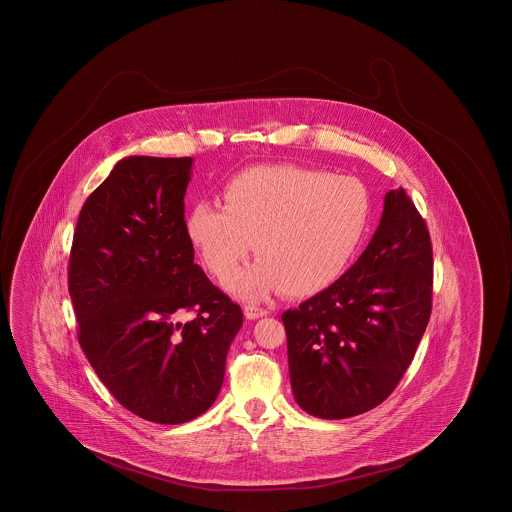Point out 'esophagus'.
<instances>
[{
    "instance_id": "esophagus-1",
    "label": "esophagus",
    "mask_w": 512,
    "mask_h": 512,
    "mask_svg": "<svg viewBox=\"0 0 512 512\" xmlns=\"http://www.w3.org/2000/svg\"><path fill=\"white\" fill-rule=\"evenodd\" d=\"M244 316H246V320H258V318L268 316V310L258 308V306H244Z\"/></svg>"
}]
</instances>
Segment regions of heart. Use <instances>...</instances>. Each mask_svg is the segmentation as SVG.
Here are the masks:
<instances>
[{
	"label": "heart",
	"mask_w": 512,
	"mask_h": 512,
	"mask_svg": "<svg viewBox=\"0 0 512 512\" xmlns=\"http://www.w3.org/2000/svg\"><path fill=\"white\" fill-rule=\"evenodd\" d=\"M372 221V196L352 175L298 165H262L235 175L223 206L198 202L187 239L219 281L235 275L254 246L260 258L229 289L246 300L271 293L310 296L347 269Z\"/></svg>",
	"instance_id": "heart-1"
}]
</instances>
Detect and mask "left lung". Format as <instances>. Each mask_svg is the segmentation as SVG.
<instances>
[{"label":"left lung","mask_w":512,"mask_h":512,"mask_svg":"<svg viewBox=\"0 0 512 512\" xmlns=\"http://www.w3.org/2000/svg\"><path fill=\"white\" fill-rule=\"evenodd\" d=\"M433 254L404 189L389 190L366 250L333 285L283 312L296 403L341 420L383 403L428 327Z\"/></svg>","instance_id":"8db88e82"}]
</instances>
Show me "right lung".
I'll list each match as a JSON object with an SVG mask.
<instances>
[{"instance_id":"right-lung-1","label":"right lung","mask_w":512,"mask_h":512,"mask_svg":"<svg viewBox=\"0 0 512 512\" xmlns=\"http://www.w3.org/2000/svg\"><path fill=\"white\" fill-rule=\"evenodd\" d=\"M192 158L115 163L77 221L69 295L79 343L109 393L136 416L185 424L219 395L241 306L194 264L185 233ZM197 316L179 323L183 311Z\"/></svg>"}]
</instances>
